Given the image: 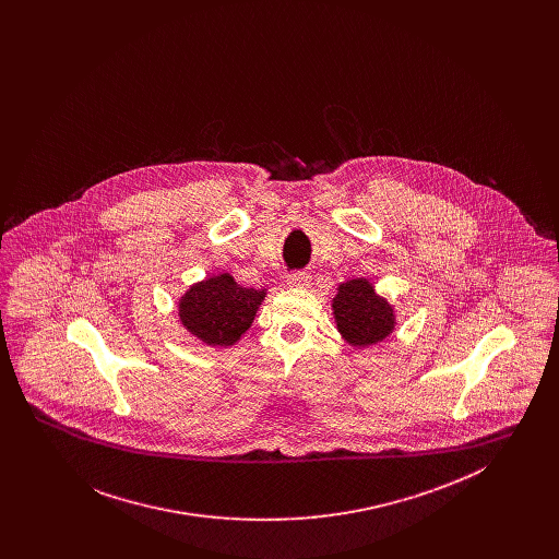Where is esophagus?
Listing matches in <instances>:
<instances>
[{
    "label": "esophagus",
    "mask_w": 559,
    "mask_h": 559,
    "mask_svg": "<svg viewBox=\"0 0 559 559\" xmlns=\"http://www.w3.org/2000/svg\"><path fill=\"white\" fill-rule=\"evenodd\" d=\"M310 283L312 281H310V276L306 272H295V274H289V278H287V285L295 287V289H308Z\"/></svg>",
    "instance_id": "1"
}]
</instances>
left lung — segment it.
<instances>
[{
	"label": "left lung",
	"instance_id": "left-lung-1",
	"mask_svg": "<svg viewBox=\"0 0 559 559\" xmlns=\"http://www.w3.org/2000/svg\"><path fill=\"white\" fill-rule=\"evenodd\" d=\"M333 319L342 340L352 347H369L396 331L394 306L374 292L369 278H349L337 287L331 301Z\"/></svg>",
	"mask_w": 559,
	"mask_h": 559
}]
</instances>
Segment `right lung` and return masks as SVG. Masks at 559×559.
<instances>
[{"mask_svg": "<svg viewBox=\"0 0 559 559\" xmlns=\"http://www.w3.org/2000/svg\"><path fill=\"white\" fill-rule=\"evenodd\" d=\"M266 292L240 287L230 272L212 274L178 299V319L205 346H235L253 324Z\"/></svg>", "mask_w": 559, "mask_h": 559, "instance_id": "obj_1", "label": "right lung"}]
</instances>
